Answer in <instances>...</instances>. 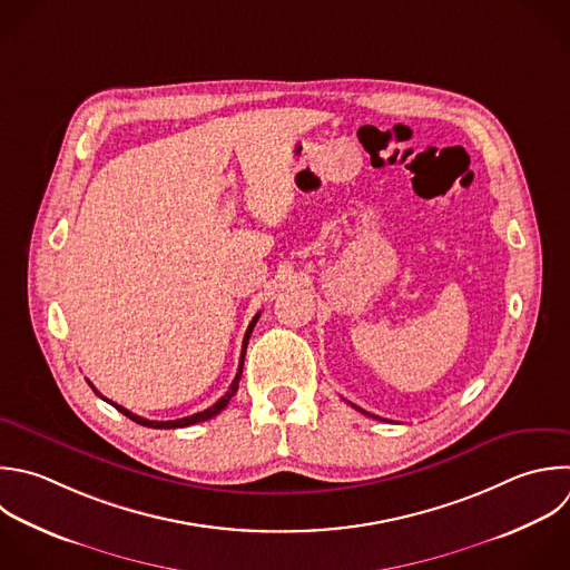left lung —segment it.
Wrapping results in <instances>:
<instances>
[{
  "instance_id": "obj_1",
  "label": "left lung",
  "mask_w": 570,
  "mask_h": 570,
  "mask_svg": "<svg viewBox=\"0 0 570 570\" xmlns=\"http://www.w3.org/2000/svg\"><path fill=\"white\" fill-rule=\"evenodd\" d=\"M350 405H352V407H356L354 403H350ZM356 410H358V412H363V414H367V416H374V414H370V412H365V410H361V407H356ZM374 419H379V416H374ZM381 421H383V419H381Z\"/></svg>"
}]
</instances>
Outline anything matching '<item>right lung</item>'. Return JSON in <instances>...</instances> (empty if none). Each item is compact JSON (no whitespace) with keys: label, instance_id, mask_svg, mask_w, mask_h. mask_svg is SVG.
<instances>
[{"label":"right lung","instance_id":"1","mask_svg":"<svg viewBox=\"0 0 570 570\" xmlns=\"http://www.w3.org/2000/svg\"><path fill=\"white\" fill-rule=\"evenodd\" d=\"M258 316H261V312L252 318V323H249V327H247V332H245V338H243V352H240V365H238V372H236V379L232 381V385H229V390L212 405V407H207V410H203V412H196V414H191V416H183V419H176V421H149V419H145V416H138V414H134V412H129L127 407H122V405H118V403H114V401H109V399H105L91 383V387H94V392L96 394H100L107 403H111L116 410H120L125 416H129L131 421H136V423H140V425H147V428H160V430H174V428H187V425H194V423H200V421H207V419H212V416H216V414H220L225 407H227V403L232 401V396L236 394V390H238V381H240V374H243V363H245V350H247V341H249V334H252V330H254V325H256V321H258Z\"/></svg>","mask_w":570,"mask_h":570}]
</instances>
